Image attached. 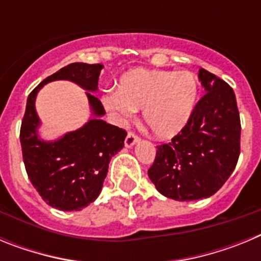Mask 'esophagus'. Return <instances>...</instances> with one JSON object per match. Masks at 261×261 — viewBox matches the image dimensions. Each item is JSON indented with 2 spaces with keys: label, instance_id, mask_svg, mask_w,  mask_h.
Here are the masks:
<instances>
[{
  "label": "esophagus",
  "instance_id": "1",
  "mask_svg": "<svg viewBox=\"0 0 261 261\" xmlns=\"http://www.w3.org/2000/svg\"><path fill=\"white\" fill-rule=\"evenodd\" d=\"M138 141H140V137H138L135 132H128V135H126L125 137V146L132 147L133 145Z\"/></svg>",
  "mask_w": 261,
  "mask_h": 261
}]
</instances>
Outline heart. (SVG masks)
<instances>
[{
  "instance_id": "b5f03b06",
  "label": "heart",
  "mask_w": 261,
  "mask_h": 261,
  "mask_svg": "<svg viewBox=\"0 0 261 261\" xmlns=\"http://www.w3.org/2000/svg\"><path fill=\"white\" fill-rule=\"evenodd\" d=\"M199 84L190 71L136 68L121 75L116 91L103 96V105L120 120L144 110L153 135L171 138L187 125L195 110Z\"/></svg>"
}]
</instances>
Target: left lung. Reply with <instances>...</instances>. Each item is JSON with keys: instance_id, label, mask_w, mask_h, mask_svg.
<instances>
[{"instance_id": "left-lung-1", "label": "left lung", "mask_w": 261, "mask_h": 261, "mask_svg": "<svg viewBox=\"0 0 261 261\" xmlns=\"http://www.w3.org/2000/svg\"><path fill=\"white\" fill-rule=\"evenodd\" d=\"M204 96L187 125L156 146L147 175L156 190L176 201L211 197L234 171L241 154V117L234 90L200 69Z\"/></svg>"}]
</instances>
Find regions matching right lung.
<instances>
[{"label": "right lung", "instance_id": "add662e5", "mask_svg": "<svg viewBox=\"0 0 261 261\" xmlns=\"http://www.w3.org/2000/svg\"><path fill=\"white\" fill-rule=\"evenodd\" d=\"M102 68L100 64H70L45 78L27 98L19 135L23 162L41 199L60 211H81L98 197L107 176L108 163L123 149L126 132L100 119H91L59 141H40L36 135V94L45 84L56 80L73 81L89 91H95ZM86 94L94 115H105L102 102L91 93Z\"/></svg>", "mask_w": 261, "mask_h": 261}]
</instances>
